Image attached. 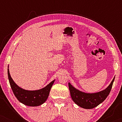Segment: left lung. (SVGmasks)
<instances>
[{
    "instance_id": "obj_1",
    "label": "left lung",
    "mask_w": 122,
    "mask_h": 122,
    "mask_svg": "<svg viewBox=\"0 0 122 122\" xmlns=\"http://www.w3.org/2000/svg\"><path fill=\"white\" fill-rule=\"evenodd\" d=\"M115 76L111 84L106 89L94 93L83 92L74 88L71 83H68L71 99L80 107L84 109H93L101 104L109 95L112 87Z\"/></svg>"
}]
</instances>
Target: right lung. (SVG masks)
<instances>
[{
	"mask_svg": "<svg viewBox=\"0 0 122 122\" xmlns=\"http://www.w3.org/2000/svg\"><path fill=\"white\" fill-rule=\"evenodd\" d=\"M8 76L11 89L17 99L24 105L30 107L41 106L46 101L51 86L55 81L54 80L47 86L41 89L28 91L19 87L14 82L10 74L9 66L8 69Z\"/></svg>",
	"mask_w": 122,
	"mask_h": 122,
	"instance_id": "right-lung-1",
	"label": "right lung"
}]
</instances>
